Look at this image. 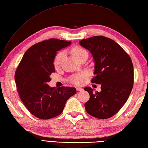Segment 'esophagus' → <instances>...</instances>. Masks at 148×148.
<instances>
[{
    "label": "esophagus",
    "instance_id": "1",
    "mask_svg": "<svg viewBox=\"0 0 148 148\" xmlns=\"http://www.w3.org/2000/svg\"><path fill=\"white\" fill-rule=\"evenodd\" d=\"M77 90L78 92H79V91H82V90H83V88H80V87H77Z\"/></svg>",
    "mask_w": 148,
    "mask_h": 148
}]
</instances>
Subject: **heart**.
Segmentation results:
<instances>
[{"label": "heart", "instance_id": "heart-1", "mask_svg": "<svg viewBox=\"0 0 148 148\" xmlns=\"http://www.w3.org/2000/svg\"><path fill=\"white\" fill-rule=\"evenodd\" d=\"M71 52L72 55L74 56V57L76 58L78 60L80 58L83 56L85 54L87 53L86 50L84 49L80 46H74L71 49ZM64 55V52L62 51L58 53L56 56H55V58L53 60V65L56 69V68H58L61 64V62H62V58ZM86 77V74L85 73H80L77 75H75L74 76L71 77L70 79V81L75 85H82Z\"/></svg>", "mask_w": 148, "mask_h": 148}]
</instances>
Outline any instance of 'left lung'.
<instances>
[{
  "instance_id": "obj_1",
  "label": "left lung",
  "mask_w": 148,
  "mask_h": 148,
  "mask_svg": "<svg viewBox=\"0 0 148 148\" xmlns=\"http://www.w3.org/2000/svg\"><path fill=\"white\" fill-rule=\"evenodd\" d=\"M80 44L91 53L95 62L92 82L101 84V91L84 90L90 95L85 103L90 116L106 119L114 116L127 101L134 84V68L130 56L112 39L96 36L82 39Z\"/></svg>"
}]
</instances>
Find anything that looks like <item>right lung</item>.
<instances>
[{
    "label": "right lung",
    "mask_w": 148,
    "mask_h": 148,
    "mask_svg": "<svg viewBox=\"0 0 148 148\" xmlns=\"http://www.w3.org/2000/svg\"><path fill=\"white\" fill-rule=\"evenodd\" d=\"M70 41L51 38L31 46L24 53L15 73L17 90L30 112L41 119H49L62 113L67 100L76 88L50 87V75L55 73L53 60L56 52Z\"/></svg>",
    "instance_id": "obj_1"
}]
</instances>
